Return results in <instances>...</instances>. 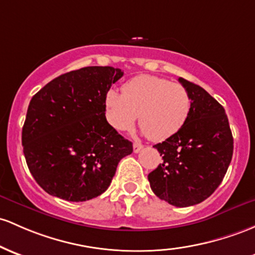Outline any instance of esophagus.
I'll list each match as a JSON object with an SVG mask.
<instances>
[{"mask_svg":"<svg viewBox=\"0 0 255 255\" xmlns=\"http://www.w3.org/2000/svg\"><path fill=\"white\" fill-rule=\"evenodd\" d=\"M142 149V145L140 144V142H134L133 144V151L134 152H139V151H140Z\"/></svg>","mask_w":255,"mask_h":255,"instance_id":"esophagus-1","label":"esophagus"}]
</instances>
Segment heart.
Masks as SVG:
<instances>
[{
    "label": "heart",
    "instance_id": "b5f03b06",
    "mask_svg": "<svg viewBox=\"0 0 255 255\" xmlns=\"http://www.w3.org/2000/svg\"><path fill=\"white\" fill-rule=\"evenodd\" d=\"M106 117L117 130H129L138 120L153 141H163L183 128L191 110V97L180 83L141 75L126 83L122 93L108 92Z\"/></svg>",
    "mask_w": 255,
    "mask_h": 255
}]
</instances>
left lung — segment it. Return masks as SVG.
Returning a JSON list of instances; mask_svg holds the SVG:
<instances>
[{"label":"left lung","instance_id":"8db88e82","mask_svg":"<svg viewBox=\"0 0 255 255\" xmlns=\"http://www.w3.org/2000/svg\"><path fill=\"white\" fill-rule=\"evenodd\" d=\"M191 97L187 121L177 134L153 145L163 163L147 175L157 197L175 207L208 198L229 168L234 138L225 110L202 87L179 77Z\"/></svg>","mask_w":255,"mask_h":255}]
</instances>
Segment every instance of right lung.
<instances>
[{
    "label": "right lung",
    "mask_w": 255,
    "mask_h": 255,
    "mask_svg": "<svg viewBox=\"0 0 255 255\" xmlns=\"http://www.w3.org/2000/svg\"><path fill=\"white\" fill-rule=\"evenodd\" d=\"M123 76L111 66L60 75L32 97L21 142L27 167L47 194L83 202L110 186L133 144L105 117V98Z\"/></svg>",
    "instance_id": "add662e5"
}]
</instances>
